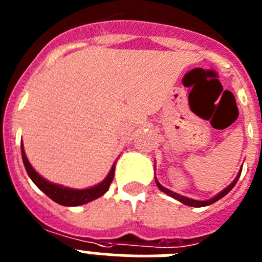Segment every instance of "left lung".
<instances>
[{
    "label": "left lung",
    "instance_id": "left-lung-1",
    "mask_svg": "<svg viewBox=\"0 0 262 262\" xmlns=\"http://www.w3.org/2000/svg\"><path fill=\"white\" fill-rule=\"evenodd\" d=\"M240 173H242V172H239V174L236 176V178L232 181V184L228 185V186H227L226 189H224V190H222L221 193L217 194V195H215L214 198H211V200H207V201H195V200H191V198H187V196L180 195V194H177V193H173L172 190H169V189L164 187L163 185H160V182L157 181V180H156V185H157V187H159L160 190L164 191V193H166V194H168V195H170V196H172V198H174V200L180 201V202H182V203H184V205L191 206V207H203V206H209V205H211V203H215V202H216V201H219V200H221V198H223V196L226 195V194L230 193V191L232 190V187L236 185V182H237V180H239Z\"/></svg>",
    "mask_w": 262,
    "mask_h": 262
}]
</instances>
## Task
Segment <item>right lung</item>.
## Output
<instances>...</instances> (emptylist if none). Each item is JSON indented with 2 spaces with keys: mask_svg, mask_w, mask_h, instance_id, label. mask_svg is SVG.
<instances>
[{
  "mask_svg": "<svg viewBox=\"0 0 262 262\" xmlns=\"http://www.w3.org/2000/svg\"><path fill=\"white\" fill-rule=\"evenodd\" d=\"M20 149H22L23 164H25V168H26L29 177L31 178L32 182H34L46 195L50 196L53 202L59 203V205L80 206L85 205V203L90 202V201L97 200V198H99V196L103 195V194L107 191V189L110 187L111 181H113V178H114L115 165H113V168H111L110 172H108L107 177H106L102 182H99L98 185H96V186L93 187H88V189H71V187H64L62 185L52 184V182L45 180L39 173H36L35 169L32 168L31 164H30L29 160H27L26 154H25L23 144L20 145Z\"/></svg>",
  "mask_w": 262,
  "mask_h": 262,
  "instance_id": "1",
  "label": "right lung"
}]
</instances>
